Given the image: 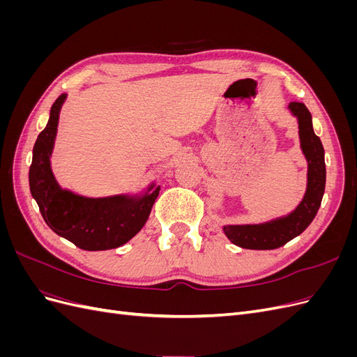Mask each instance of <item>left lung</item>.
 Wrapping results in <instances>:
<instances>
[{
    "label": "left lung",
    "mask_w": 357,
    "mask_h": 357,
    "mask_svg": "<svg viewBox=\"0 0 357 357\" xmlns=\"http://www.w3.org/2000/svg\"><path fill=\"white\" fill-rule=\"evenodd\" d=\"M289 112L298 119L301 150L307 159V189L298 207L282 218L253 225H225L223 232L235 245L250 250H273L304 232L316 218L326 185L325 150L312 129L311 113L302 102H290Z\"/></svg>",
    "instance_id": "obj_1"
}]
</instances>
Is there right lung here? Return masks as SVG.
Listing matches in <instances>:
<instances>
[{
    "instance_id": "add662e5",
    "label": "right lung",
    "mask_w": 357,
    "mask_h": 357,
    "mask_svg": "<svg viewBox=\"0 0 357 357\" xmlns=\"http://www.w3.org/2000/svg\"><path fill=\"white\" fill-rule=\"evenodd\" d=\"M67 93L53 102L49 122L32 149L31 195L49 228L82 250L100 252L121 247L142 231L159 195L152 181L146 190L104 198H88L62 189L52 172L50 158L58 132L59 113Z\"/></svg>"
}]
</instances>
